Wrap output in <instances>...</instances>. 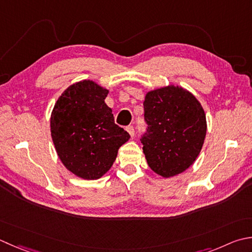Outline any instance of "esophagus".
Here are the masks:
<instances>
[{"mask_svg":"<svg viewBox=\"0 0 252 252\" xmlns=\"http://www.w3.org/2000/svg\"><path fill=\"white\" fill-rule=\"evenodd\" d=\"M126 130L127 131V133H129V134H130L131 136L134 135V127H133V126H127L126 127Z\"/></svg>","mask_w":252,"mask_h":252,"instance_id":"obj_1","label":"esophagus"}]
</instances>
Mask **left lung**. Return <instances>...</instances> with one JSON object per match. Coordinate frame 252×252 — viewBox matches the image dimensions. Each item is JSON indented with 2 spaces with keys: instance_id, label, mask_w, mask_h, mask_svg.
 Segmentation results:
<instances>
[{
  "instance_id": "left-lung-1",
  "label": "left lung",
  "mask_w": 252,
  "mask_h": 252,
  "mask_svg": "<svg viewBox=\"0 0 252 252\" xmlns=\"http://www.w3.org/2000/svg\"><path fill=\"white\" fill-rule=\"evenodd\" d=\"M147 131L141 142L150 168L164 178L184 172L193 164L206 134L205 112L185 88L169 85L146 94Z\"/></svg>"
}]
</instances>
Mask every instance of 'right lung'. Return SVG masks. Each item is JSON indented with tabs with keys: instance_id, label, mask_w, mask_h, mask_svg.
I'll use <instances>...</instances> for the list:
<instances>
[{
	"instance_id": "right-lung-1",
	"label": "right lung",
	"mask_w": 252,
	"mask_h": 252,
	"mask_svg": "<svg viewBox=\"0 0 252 252\" xmlns=\"http://www.w3.org/2000/svg\"><path fill=\"white\" fill-rule=\"evenodd\" d=\"M109 91L84 80L59 97L50 119L51 136L62 164L87 180L99 179L111 168L118 150L130 139L117 126L105 99Z\"/></svg>"
}]
</instances>
